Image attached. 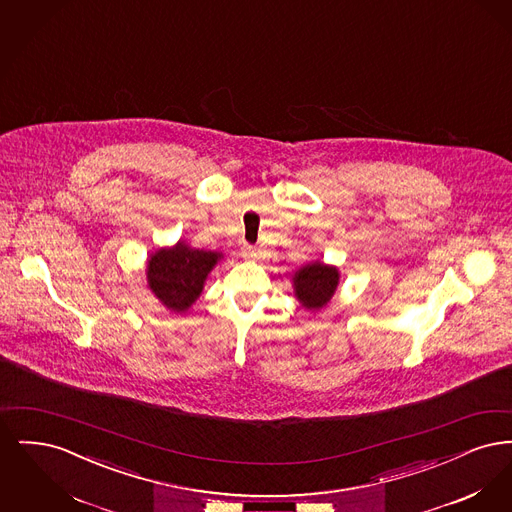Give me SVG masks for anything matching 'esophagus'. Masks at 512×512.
<instances>
[{
    "label": "esophagus",
    "mask_w": 512,
    "mask_h": 512,
    "mask_svg": "<svg viewBox=\"0 0 512 512\" xmlns=\"http://www.w3.org/2000/svg\"><path fill=\"white\" fill-rule=\"evenodd\" d=\"M242 255H244V259H257L259 257V249L255 245L245 244L242 247Z\"/></svg>",
    "instance_id": "esophagus-1"
}]
</instances>
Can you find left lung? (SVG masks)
<instances>
[{"label":"left lung","instance_id":"1","mask_svg":"<svg viewBox=\"0 0 512 512\" xmlns=\"http://www.w3.org/2000/svg\"><path fill=\"white\" fill-rule=\"evenodd\" d=\"M338 270L334 267H326L322 263L307 265L301 268L295 278V295L307 309H320L324 307L330 297L338 288Z\"/></svg>","mask_w":512,"mask_h":512}]
</instances>
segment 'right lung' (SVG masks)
I'll list each match as a JSON object with an SVG mask.
<instances>
[{
	"label": "right lung",
	"mask_w": 512,
	"mask_h": 512,
	"mask_svg": "<svg viewBox=\"0 0 512 512\" xmlns=\"http://www.w3.org/2000/svg\"><path fill=\"white\" fill-rule=\"evenodd\" d=\"M217 261L219 255L213 251L190 249L178 242L172 249H161L149 259V288L165 307L178 313L186 311L199 297L203 282Z\"/></svg>",
	"instance_id": "1"
}]
</instances>
